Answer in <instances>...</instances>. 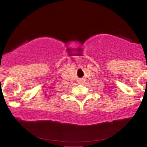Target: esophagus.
Listing matches in <instances>:
<instances>
[{
	"label": "esophagus",
	"instance_id": "1",
	"mask_svg": "<svg viewBox=\"0 0 147 147\" xmlns=\"http://www.w3.org/2000/svg\"><path fill=\"white\" fill-rule=\"evenodd\" d=\"M82 82V80H81V82Z\"/></svg>",
	"mask_w": 147,
	"mask_h": 147
}]
</instances>
